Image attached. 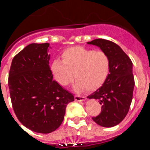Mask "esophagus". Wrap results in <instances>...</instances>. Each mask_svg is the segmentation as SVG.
<instances>
[{"label": "esophagus", "mask_w": 150, "mask_h": 150, "mask_svg": "<svg viewBox=\"0 0 150 150\" xmlns=\"http://www.w3.org/2000/svg\"><path fill=\"white\" fill-rule=\"evenodd\" d=\"M74 98H75V100L76 101H84L86 100L84 97H81V96H79V95H75L74 96Z\"/></svg>", "instance_id": "esophagus-1"}]
</instances>
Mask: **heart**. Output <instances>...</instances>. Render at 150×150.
<instances>
[{"label": "heart", "instance_id": "obj_1", "mask_svg": "<svg viewBox=\"0 0 150 150\" xmlns=\"http://www.w3.org/2000/svg\"><path fill=\"white\" fill-rule=\"evenodd\" d=\"M110 67V59L105 52L74 46L62 52V61L52 62L51 70L59 84L67 86L76 78L74 90L83 91L102 86L109 76Z\"/></svg>", "mask_w": 150, "mask_h": 150}]
</instances>
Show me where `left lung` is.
Wrapping results in <instances>:
<instances>
[{
	"label": "left lung",
	"mask_w": 150,
	"mask_h": 150,
	"mask_svg": "<svg viewBox=\"0 0 150 150\" xmlns=\"http://www.w3.org/2000/svg\"><path fill=\"white\" fill-rule=\"evenodd\" d=\"M87 43L100 47L110 59V72L107 79L88 96L89 99H98L101 104V112L92 117L93 121L100 126L110 128L120 124L129 110L134 86L132 62L112 41L95 39Z\"/></svg>",
	"instance_id": "left-lung-1"
}]
</instances>
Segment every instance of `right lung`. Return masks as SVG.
Here are the masks:
<instances>
[{
	"label": "right lung",
	"mask_w": 150,
	"mask_h": 150,
	"mask_svg": "<svg viewBox=\"0 0 150 150\" xmlns=\"http://www.w3.org/2000/svg\"><path fill=\"white\" fill-rule=\"evenodd\" d=\"M50 43H31L12 61L8 86L18 121L34 132H54L64 120L68 103L74 100L50 70Z\"/></svg>",
	"instance_id": "1"
}]
</instances>
